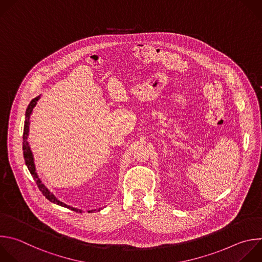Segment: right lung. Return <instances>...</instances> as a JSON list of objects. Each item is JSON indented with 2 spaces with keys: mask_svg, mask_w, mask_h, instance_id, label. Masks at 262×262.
<instances>
[{
  "mask_svg": "<svg viewBox=\"0 0 262 262\" xmlns=\"http://www.w3.org/2000/svg\"><path fill=\"white\" fill-rule=\"evenodd\" d=\"M40 97H37L36 99H34L30 105L28 106V109L26 111V121H25V127H24V143H23V150H24V157H25V161H26V164L30 170V172L32 173L33 178L35 179L36 181V184L38 186V188L40 189V191L43 193V195L48 200L50 201L51 203H54L56 205H59L61 207H66L74 212H82L76 208H73V207H70V206H67L66 204L59 202L58 200H56V198L44 186V184L41 183L40 179L38 178V175L36 172V167H35V163H34V158H33V154H32V151L30 149V146H29V143H28V135H29V124H30V117H31V114H32V111H33V108L36 106L38 100H39ZM90 212H93V211H90Z\"/></svg>",
  "mask_w": 262,
  "mask_h": 262,
  "instance_id": "right-lung-1",
  "label": "right lung"
}]
</instances>
